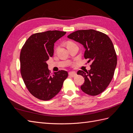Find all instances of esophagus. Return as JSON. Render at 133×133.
Here are the masks:
<instances>
[{"label": "esophagus", "mask_w": 133, "mask_h": 133, "mask_svg": "<svg viewBox=\"0 0 133 133\" xmlns=\"http://www.w3.org/2000/svg\"><path fill=\"white\" fill-rule=\"evenodd\" d=\"M69 76H71V77H74V76H75L76 75V73L74 71H71L69 73Z\"/></svg>", "instance_id": "esophagus-1"}]
</instances>
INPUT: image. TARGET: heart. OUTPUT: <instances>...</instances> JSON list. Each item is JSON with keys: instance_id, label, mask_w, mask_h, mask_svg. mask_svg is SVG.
<instances>
[{"instance_id": "b5f03b06", "label": "heart", "mask_w": 133, "mask_h": 133, "mask_svg": "<svg viewBox=\"0 0 133 133\" xmlns=\"http://www.w3.org/2000/svg\"><path fill=\"white\" fill-rule=\"evenodd\" d=\"M74 44V43L73 42H68V43H67V45H70V44Z\"/></svg>"}]
</instances>
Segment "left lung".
Instances as JSON below:
<instances>
[{
    "label": "left lung",
    "mask_w": 133,
    "mask_h": 133,
    "mask_svg": "<svg viewBox=\"0 0 133 133\" xmlns=\"http://www.w3.org/2000/svg\"><path fill=\"white\" fill-rule=\"evenodd\" d=\"M68 38L83 45L85 49L84 58L92 61L90 70H79L78 75L85 79L80 87L82 90L91 96L102 93L113 78L117 64V57L111 39L102 32L93 29L79 30Z\"/></svg>",
    "instance_id": "left-lung-1"
}]
</instances>
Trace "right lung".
Returning <instances> with one entry per match:
<instances>
[{
  "mask_svg": "<svg viewBox=\"0 0 133 133\" xmlns=\"http://www.w3.org/2000/svg\"><path fill=\"white\" fill-rule=\"evenodd\" d=\"M65 34L59 30L33 34L21 49V73L24 83L30 93L40 100L54 98L68 76V72L62 70L51 74L46 63L53 55L54 43Z\"/></svg>",
  "mask_w": 133,
  "mask_h": 133,
  "instance_id": "obj_1",
  "label": "right lung"
}]
</instances>
